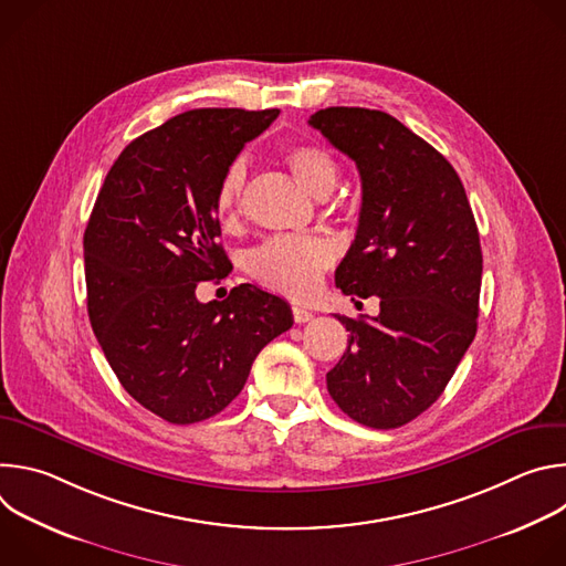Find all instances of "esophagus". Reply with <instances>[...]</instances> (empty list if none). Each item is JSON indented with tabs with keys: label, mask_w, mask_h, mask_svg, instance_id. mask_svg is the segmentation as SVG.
Segmentation results:
<instances>
[{
	"label": "esophagus",
	"mask_w": 566,
	"mask_h": 566,
	"mask_svg": "<svg viewBox=\"0 0 566 566\" xmlns=\"http://www.w3.org/2000/svg\"><path fill=\"white\" fill-rule=\"evenodd\" d=\"M291 311H293V319L297 322V325H302V322H308V319L313 317V313H311L308 308H304V306H297V304H295Z\"/></svg>",
	"instance_id": "1"
}]
</instances>
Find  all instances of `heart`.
Segmentation results:
<instances>
[{
    "mask_svg": "<svg viewBox=\"0 0 566 566\" xmlns=\"http://www.w3.org/2000/svg\"><path fill=\"white\" fill-rule=\"evenodd\" d=\"M284 164L300 186L317 199L334 192L340 168L336 158L319 145H293L284 151ZM247 166L234 160L221 175L214 190V214L223 228H234L244 212ZM336 260V251L319 237H277L255 249L249 258L251 275L264 286L291 295L306 297L315 291L322 273Z\"/></svg>",
    "mask_w": 566,
    "mask_h": 566,
    "instance_id": "heart-1",
    "label": "heart"
}]
</instances>
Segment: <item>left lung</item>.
I'll return each instance as SVG.
<instances>
[{
  "label": "left lung",
  "mask_w": 566,
  "mask_h": 566,
  "mask_svg": "<svg viewBox=\"0 0 566 566\" xmlns=\"http://www.w3.org/2000/svg\"><path fill=\"white\" fill-rule=\"evenodd\" d=\"M360 175L363 203L336 284L378 295L380 313L336 315L347 352L327 389L354 421L391 430L443 394L476 334L481 244L463 184L446 156L394 116L327 107L308 118Z\"/></svg>",
  "instance_id": "left-lung-1"
}]
</instances>
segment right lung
<instances>
[{"mask_svg":"<svg viewBox=\"0 0 566 566\" xmlns=\"http://www.w3.org/2000/svg\"><path fill=\"white\" fill-rule=\"evenodd\" d=\"M280 109H192L134 138L116 158L85 230L92 329L125 391L190 426L219 415L258 354L293 327L291 306L253 284L199 302L228 275L217 244L221 175Z\"/></svg>","mask_w":566,"mask_h":566,"instance_id":"add662e5","label":"right lung"}]
</instances>
